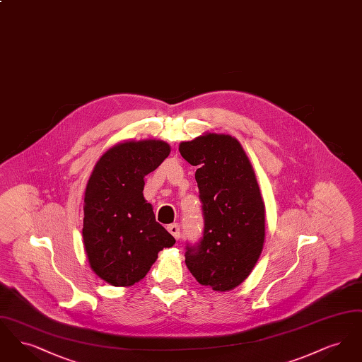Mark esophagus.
Listing matches in <instances>:
<instances>
[{
  "label": "esophagus",
  "instance_id": "esophagus-1",
  "mask_svg": "<svg viewBox=\"0 0 362 362\" xmlns=\"http://www.w3.org/2000/svg\"><path fill=\"white\" fill-rule=\"evenodd\" d=\"M168 232L177 240L180 238V228L177 224H171L168 226Z\"/></svg>",
  "mask_w": 362,
  "mask_h": 362
}]
</instances>
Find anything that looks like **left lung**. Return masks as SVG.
Listing matches in <instances>:
<instances>
[{
    "label": "left lung",
    "instance_id": "1",
    "mask_svg": "<svg viewBox=\"0 0 362 362\" xmlns=\"http://www.w3.org/2000/svg\"><path fill=\"white\" fill-rule=\"evenodd\" d=\"M198 167L195 180L205 217L204 238L187 247L189 273L216 292H229L251 274L264 243V202L252 164L229 134L204 133L179 144Z\"/></svg>",
    "mask_w": 362,
    "mask_h": 362
}]
</instances>
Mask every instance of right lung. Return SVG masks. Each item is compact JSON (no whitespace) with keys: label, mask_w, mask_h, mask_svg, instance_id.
<instances>
[{"label":"right lung","mask_w":362,"mask_h":362,"mask_svg":"<svg viewBox=\"0 0 362 362\" xmlns=\"http://www.w3.org/2000/svg\"><path fill=\"white\" fill-rule=\"evenodd\" d=\"M171 152L161 139H130L110 148L93 167L84 195L83 243L95 274L112 286H132L157 254L175 244L144 198V177Z\"/></svg>","instance_id":"obj_1"}]
</instances>
